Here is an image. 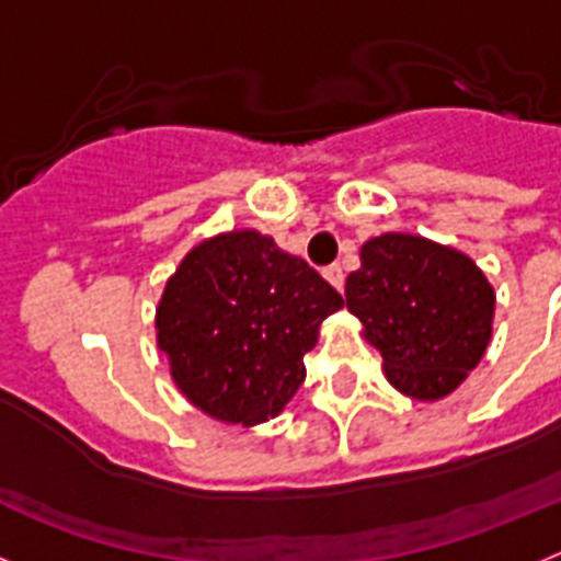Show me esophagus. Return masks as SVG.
Returning a JSON list of instances; mask_svg holds the SVG:
<instances>
[{
  "mask_svg": "<svg viewBox=\"0 0 561 561\" xmlns=\"http://www.w3.org/2000/svg\"><path fill=\"white\" fill-rule=\"evenodd\" d=\"M323 275H325V280H329V284L334 286V289H342V286H345V270H342L340 264L325 266Z\"/></svg>",
  "mask_w": 561,
  "mask_h": 561,
  "instance_id": "esophagus-1",
  "label": "esophagus"
}]
</instances>
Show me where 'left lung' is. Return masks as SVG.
Listing matches in <instances>:
<instances>
[{
    "mask_svg": "<svg viewBox=\"0 0 561 561\" xmlns=\"http://www.w3.org/2000/svg\"><path fill=\"white\" fill-rule=\"evenodd\" d=\"M345 304L379 348L390 385L413 399L453 393L492 336L494 291L460 252L388 232L362 247Z\"/></svg>",
    "mask_w": 561,
    "mask_h": 561,
    "instance_id": "1",
    "label": "left lung"
}]
</instances>
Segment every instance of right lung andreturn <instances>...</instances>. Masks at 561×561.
Returning <instances> with one entry per match:
<instances>
[{"mask_svg": "<svg viewBox=\"0 0 561 561\" xmlns=\"http://www.w3.org/2000/svg\"><path fill=\"white\" fill-rule=\"evenodd\" d=\"M342 295L255 230L187 252L157 309V340L182 393L207 415L257 424L304 385V354Z\"/></svg>", "mask_w": 561, "mask_h": 561, "instance_id": "right-lung-1", "label": "right lung"}]
</instances>
